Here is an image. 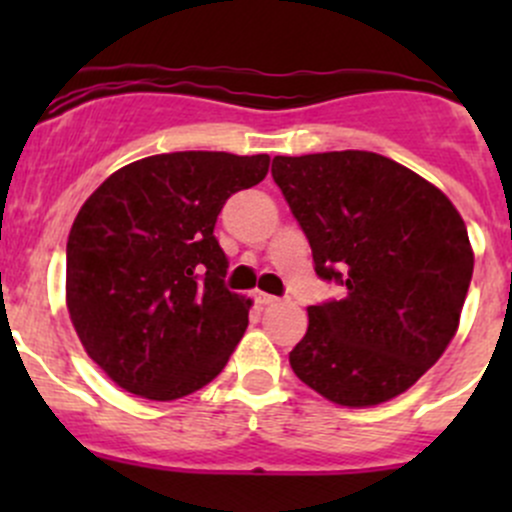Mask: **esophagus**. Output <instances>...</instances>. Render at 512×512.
<instances>
[{
    "mask_svg": "<svg viewBox=\"0 0 512 512\" xmlns=\"http://www.w3.org/2000/svg\"><path fill=\"white\" fill-rule=\"evenodd\" d=\"M255 302L262 304V307H267V304H277L282 302L280 297H275V294H265V292H255Z\"/></svg>",
    "mask_w": 512,
    "mask_h": 512,
    "instance_id": "1",
    "label": "esophagus"
}]
</instances>
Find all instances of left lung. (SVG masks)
I'll list each match as a JSON object with an SVG mask.
<instances>
[{
  "label": "left lung",
  "mask_w": 512,
  "mask_h": 512,
  "mask_svg": "<svg viewBox=\"0 0 512 512\" xmlns=\"http://www.w3.org/2000/svg\"><path fill=\"white\" fill-rule=\"evenodd\" d=\"M272 178L307 235L314 272L344 287L307 309L292 371L342 406L404 394L458 329L473 277L463 218L436 185L379 153L275 156Z\"/></svg>",
  "instance_id": "left-lung-1"
}]
</instances>
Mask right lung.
I'll return each mask as SVG.
<instances>
[{
    "label": "right lung",
    "instance_id": "right-lung-1",
    "mask_svg": "<svg viewBox=\"0 0 512 512\" xmlns=\"http://www.w3.org/2000/svg\"><path fill=\"white\" fill-rule=\"evenodd\" d=\"M270 156L160 153L123 165L81 205L66 242V307L86 354L121 389L173 401L225 369L250 299L225 287L213 235Z\"/></svg>",
    "mask_w": 512,
    "mask_h": 512
}]
</instances>
